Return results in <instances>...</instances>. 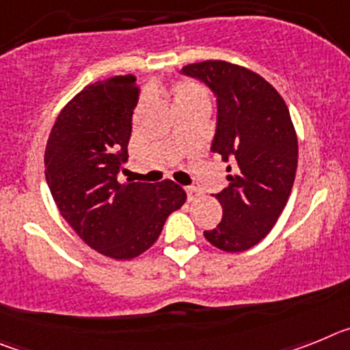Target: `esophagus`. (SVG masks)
Returning a JSON list of instances; mask_svg holds the SVG:
<instances>
[{
  "instance_id": "34e87169",
  "label": "esophagus",
  "mask_w": 350,
  "mask_h": 350,
  "mask_svg": "<svg viewBox=\"0 0 350 350\" xmlns=\"http://www.w3.org/2000/svg\"><path fill=\"white\" fill-rule=\"evenodd\" d=\"M185 193H187V200H189V202H193L194 198L198 196V189L196 187H193V185H187V187H185Z\"/></svg>"
}]
</instances>
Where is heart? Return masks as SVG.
Returning a JSON list of instances; mask_svg holds the SVG:
<instances>
[{"mask_svg":"<svg viewBox=\"0 0 350 350\" xmlns=\"http://www.w3.org/2000/svg\"><path fill=\"white\" fill-rule=\"evenodd\" d=\"M170 96L173 98V105L180 107V105L191 103L196 100H205V92L198 88L196 83L187 82V80H180L170 85Z\"/></svg>","mask_w":350,"mask_h":350,"instance_id":"b5f03b06","label":"heart"}]
</instances>
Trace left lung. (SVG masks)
<instances>
[{"label":"left lung","mask_w":350,"mask_h":350,"mask_svg":"<svg viewBox=\"0 0 350 350\" xmlns=\"http://www.w3.org/2000/svg\"><path fill=\"white\" fill-rule=\"evenodd\" d=\"M217 98L210 150L228 163L230 185L215 194L222 221L205 238L226 252H242L267 237L295 184L298 138L282 96L254 71L226 61L187 64Z\"/></svg>","instance_id":"1"}]
</instances>
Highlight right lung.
Listing matches in <instances>:
<instances>
[{
	"label": "right lung",
	"mask_w": 350,
	"mask_h": 350,
	"mask_svg": "<svg viewBox=\"0 0 350 350\" xmlns=\"http://www.w3.org/2000/svg\"><path fill=\"white\" fill-rule=\"evenodd\" d=\"M138 96L133 75L91 83L61 110L45 148V178L61 215L91 249L113 259L152 247L187 198L172 180H117Z\"/></svg>",
	"instance_id": "right-lung-1"
}]
</instances>
